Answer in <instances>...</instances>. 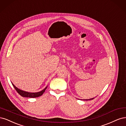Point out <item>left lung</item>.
<instances>
[{
    "instance_id": "1",
    "label": "left lung",
    "mask_w": 126,
    "mask_h": 126,
    "mask_svg": "<svg viewBox=\"0 0 126 126\" xmlns=\"http://www.w3.org/2000/svg\"><path fill=\"white\" fill-rule=\"evenodd\" d=\"M94 98H91V99H85V100H92V99H94Z\"/></svg>"
}]
</instances>
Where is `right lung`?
Masks as SVG:
<instances>
[{
	"instance_id": "right-lung-1",
	"label": "right lung",
	"mask_w": 126,
	"mask_h": 126,
	"mask_svg": "<svg viewBox=\"0 0 126 126\" xmlns=\"http://www.w3.org/2000/svg\"><path fill=\"white\" fill-rule=\"evenodd\" d=\"M13 84V86L14 87V88H15V90H16L18 94L19 95H21L22 97H29V98H35V97H38L40 96H41L44 92H45L46 90L47 89V87H46L45 88L43 89V90L39 92H36V93H29V92H25L22 91L21 90H20L18 88H17V87H16L15 85H14V84L12 83Z\"/></svg>"
}]
</instances>
